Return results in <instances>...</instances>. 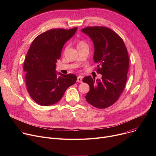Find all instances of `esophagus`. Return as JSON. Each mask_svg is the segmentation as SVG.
Returning a JSON list of instances; mask_svg holds the SVG:
<instances>
[{"mask_svg": "<svg viewBox=\"0 0 156 156\" xmlns=\"http://www.w3.org/2000/svg\"><path fill=\"white\" fill-rule=\"evenodd\" d=\"M82 80H83V76H78V78H77V81H77L78 83H82V82H83Z\"/></svg>", "mask_w": 156, "mask_h": 156, "instance_id": "1", "label": "esophagus"}]
</instances>
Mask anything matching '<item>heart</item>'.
Here are the masks:
<instances>
[{
  "label": "heart",
  "instance_id": "heart-1",
  "mask_svg": "<svg viewBox=\"0 0 156 156\" xmlns=\"http://www.w3.org/2000/svg\"><path fill=\"white\" fill-rule=\"evenodd\" d=\"M86 45H87V44L86 43L85 41H84L83 40H79L77 42V48L84 46Z\"/></svg>",
  "mask_w": 156,
  "mask_h": 156
}]
</instances>
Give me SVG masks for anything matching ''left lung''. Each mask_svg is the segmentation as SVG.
Listing matches in <instances>:
<instances>
[{
  "instance_id": "left-lung-1",
  "label": "left lung",
  "mask_w": 156,
  "mask_h": 156,
  "mask_svg": "<svg viewBox=\"0 0 156 156\" xmlns=\"http://www.w3.org/2000/svg\"><path fill=\"white\" fill-rule=\"evenodd\" d=\"M81 31L91 39L94 46L93 59L98 63L101 80L87 76L83 79L90 86L86 101L98 108L114 104L122 93L127 80L129 58L123 39L111 29L103 27H86Z\"/></svg>"
}]
</instances>
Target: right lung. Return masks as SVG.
<instances>
[{
	"label": "right lung",
	"instance_id": "add662e5",
	"mask_svg": "<svg viewBox=\"0 0 156 156\" xmlns=\"http://www.w3.org/2000/svg\"><path fill=\"white\" fill-rule=\"evenodd\" d=\"M71 30L52 29L37 36L33 41L24 61L27 91L35 102L42 106L57 103L69 87L76 81L73 74L55 71L65 43L75 34Z\"/></svg>",
	"mask_w": 156,
	"mask_h": 156
}]
</instances>
